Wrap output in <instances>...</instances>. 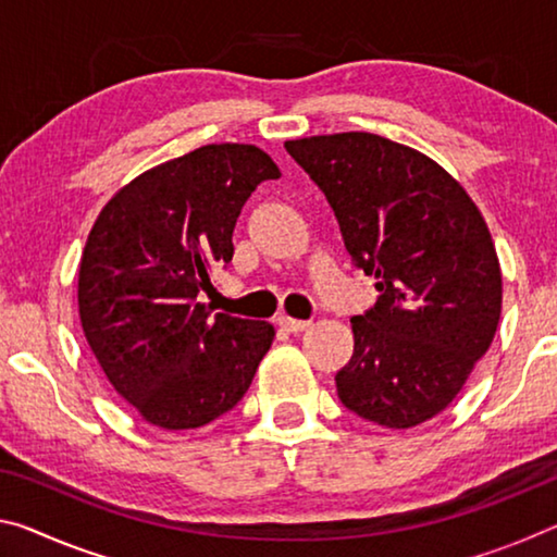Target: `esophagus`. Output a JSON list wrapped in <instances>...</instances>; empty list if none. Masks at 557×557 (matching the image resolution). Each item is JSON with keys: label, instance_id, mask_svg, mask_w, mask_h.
Returning <instances> with one entry per match:
<instances>
[{"label": "esophagus", "instance_id": "1", "mask_svg": "<svg viewBox=\"0 0 557 557\" xmlns=\"http://www.w3.org/2000/svg\"><path fill=\"white\" fill-rule=\"evenodd\" d=\"M277 324H280V329H285V332H289V334H299L309 326V322H305V319H292L285 314L277 317Z\"/></svg>", "mask_w": 557, "mask_h": 557}]
</instances>
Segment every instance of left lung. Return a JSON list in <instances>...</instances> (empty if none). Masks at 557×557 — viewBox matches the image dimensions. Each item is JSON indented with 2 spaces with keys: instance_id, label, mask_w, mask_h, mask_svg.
<instances>
[{
  "instance_id": "8db88e82",
  "label": "left lung",
  "mask_w": 557,
  "mask_h": 557,
  "mask_svg": "<svg viewBox=\"0 0 557 557\" xmlns=\"http://www.w3.org/2000/svg\"><path fill=\"white\" fill-rule=\"evenodd\" d=\"M285 149L322 188L351 262L379 289L351 319L338 400L393 430L435 418L502 317V268L482 213L430 157L371 132L289 139Z\"/></svg>"
}]
</instances>
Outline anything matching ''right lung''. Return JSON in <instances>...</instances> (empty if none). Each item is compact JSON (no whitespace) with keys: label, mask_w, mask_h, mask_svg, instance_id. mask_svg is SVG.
<instances>
[{"label":"right lung","mask_w":557,"mask_h":557,"mask_svg":"<svg viewBox=\"0 0 557 557\" xmlns=\"http://www.w3.org/2000/svg\"><path fill=\"white\" fill-rule=\"evenodd\" d=\"M280 169L252 145H206L112 196L78 272L83 334L100 369L149 425L194 430L233 410L275 329L211 314L199 292L233 258V228Z\"/></svg>","instance_id":"obj_1"}]
</instances>
